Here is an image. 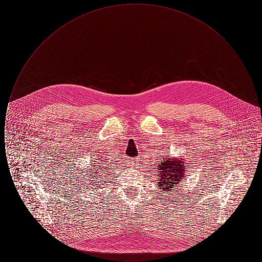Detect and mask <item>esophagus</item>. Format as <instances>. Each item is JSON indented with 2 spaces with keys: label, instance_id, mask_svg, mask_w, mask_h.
Segmentation results:
<instances>
[{
  "label": "esophagus",
  "instance_id": "1",
  "mask_svg": "<svg viewBox=\"0 0 262 262\" xmlns=\"http://www.w3.org/2000/svg\"><path fill=\"white\" fill-rule=\"evenodd\" d=\"M138 164H139V159H138V158H135V159H133V161H132V165H133V167H137V166H138Z\"/></svg>",
  "mask_w": 262,
  "mask_h": 262
}]
</instances>
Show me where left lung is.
Masks as SVG:
<instances>
[{
	"label": "left lung",
	"instance_id": "1",
	"mask_svg": "<svg viewBox=\"0 0 262 262\" xmlns=\"http://www.w3.org/2000/svg\"><path fill=\"white\" fill-rule=\"evenodd\" d=\"M184 156L173 157L170 155H166L160 157L157 165H155L154 169L156 172V180L158 187L165 193H172L177 189V186H180L182 180L185 179L186 165Z\"/></svg>",
	"mask_w": 262,
	"mask_h": 262
}]
</instances>
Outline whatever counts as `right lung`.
Returning <instances> with one entry per match:
<instances>
[{
    "instance_id": "right-lung-1",
    "label": "right lung",
    "mask_w": 262,
    "mask_h": 262,
    "mask_svg": "<svg viewBox=\"0 0 262 262\" xmlns=\"http://www.w3.org/2000/svg\"><path fill=\"white\" fill-rule=\"evenodd\" d=\"M107 160H108V159H105V157L101 156V158L95 159L94 161H92L90 168L88 169V170H90V171H88V172L84 171V173H89V174H84V177H88V179H93V180H95V181H93V182L99 183L98 181H102V180H100V179H104V177L106 176L105 174H107V171H108L109 169H111V168H110L111 163H109V161H107ZM105 171L106 172V173H104ZM90 175L93 176L91 178H90ZM110 176H111V174H110ZM96 178L98 179L97 180H96ZM92 185H93V186H96L97 184H92Z\"/></svg>"
}]
</instances>
